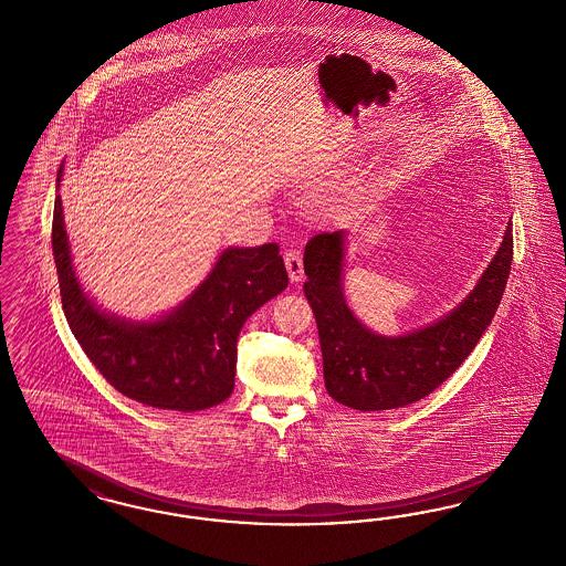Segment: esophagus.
<instances>
[{
  "instance_id": "esophagus-1",
  "label": "esophagus",
  "mask_w": 566,
  "mask_h": 566,
  "mask_svg": "<svg viewBox=\"0 0 566 566\" xmlns=\"http://www.w3.org/2000/svg\"><path fill=\"white\" fill-rule=\"evenodd\" d=\"M284 265L289 270V277L291 282H301L303 280V259H301V252L298 250H284Z\"/></svg>"
}]
</instances>
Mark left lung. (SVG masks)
<instances>
[{"mask_svg": "<svg viewBox=\"0 0 566 566\" xmlns=\"http://www.w3.org/2000/svg\"><path fill=\"white\" fill-rule=\"evenodd\" d=\"M514 254L512 223L470 296L436 324L405 337H381L349 312L343 286V231L317 233L303 256L305 296L316 316L328 394L356 410L412 405L447 381L472 354L505 291Z\"/></svg>", "mask_w": 566, "mask_h": 566, "instance_id": "obj_1", "label": "left lung"}]
</instances>
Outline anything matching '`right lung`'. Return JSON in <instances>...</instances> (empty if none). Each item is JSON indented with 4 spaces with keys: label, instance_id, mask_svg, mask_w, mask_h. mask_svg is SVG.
<instances>
[{
    "label": "right lung",
    "instance_id": "add662e5",
    "mask_svg": "<svg viewBox=\"0 0 566 566\" xmlns=\"http://www.w3.org/2000/svg\"><path fill=\"white\" fill-rule=\"evenodd\" d=\"M63 168L59 170V182ZM52 252L69 328L107 384L140 405L193 412L233 391L235 343L244 322L289 286L277 244L227 249L181 307L158 322H124L96 310L69 254L61 198L54 200Z\"/></svg>",
    "mask_w": 566,
    "mask_h": 566
}]
</instances>
